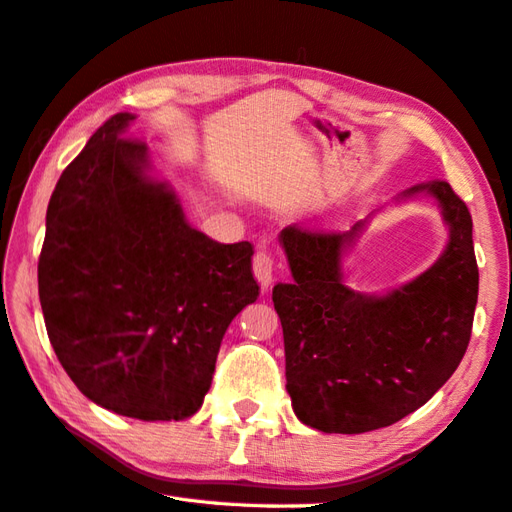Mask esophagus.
Returning a JSON list of instances; mask_svg holds the SVG:
<instances>
[{
	"label": "esophagus",
	"instance_id": "esophagus-1",
	"mask_svg": "<svg viewBox=\"0 0 512 512\" xmlns=\"http://www.w3.org/2000/svg\"><path fill=\"white\" fill-rule=\"evenodd\" d=\"M253 273L257 277V282L264 288L271 286L273 273H275V262H273V257L266 253V250H257V253L253 255Z\"/></svg>",
	"mask_w": 512,
	"mask_h": 512
}]
</instances>
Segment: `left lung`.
<instances>
[{
    "instance_id": "left-lung-1",
    "label": "left lung",
    "mask_w": 512,
    "mask_h": 512,
    "mask_svg": "<svg viewBox=\"0 0 512 512\" xmlns=\"http://www.w3.org/2000/svg\"><path fill=\"white\" fill-rule=\"evenodd\" d=\"M450 228L443 255L387 295L342 284V253L360 235L293 224L280 232L293 282L273 288L286 353V389L304 425L329 434L387 427L425 405L468 349L479 293L472 217L448 181L418 183Z\"/></svg>"
}]
</instances>
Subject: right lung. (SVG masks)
<instances>
[{"mask_svg": "<svg viewBox=\"0 0 512 512\" xmlns=\"http://www.w3.org/2000/svg\"><path fill=\"white\" fill-rule=\"evenodd\" d=\"M114 114L62 172L46 208L37 286L55 356L89 401L141 421L203 405L232 318L253 304L250 241L194 230L147 145Z\"/></svg>", "mask_w": 512, "mask_h": 512, "instance_id": "1", "label": "right lung"}]
</instances>
